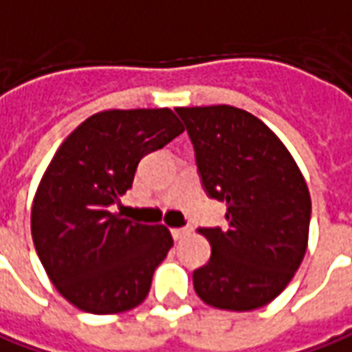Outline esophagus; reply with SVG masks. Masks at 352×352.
Returning <instances> with one entry per match:
<instances>
[{
  "label": "esophagus",
  "mask_w": 352,
  "mask_h": 352,
  "mask_svg": "<svg viewBox=\"0 0 352 352\" xmlns=\"http://www.w3.org/2000/svg\"><path fill=\"white\" fill-rule=\"evenodd\" d=\"M171 234H173L175 239H183V237L190 234V230H188V228H173V230H171Z\"/></svg>",
  "instance_id": "obj_1"
}]
</instances>
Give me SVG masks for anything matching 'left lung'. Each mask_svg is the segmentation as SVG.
<instances>
[{
	"label": "left lung",
	"mask_w": 352,
	"mask_h": 352,
	"mask_svg": "<svg viewBox=\"0 0 352 352\" xmlns=\"http://www.w3.org/2000/svg\"><path fill=\"white\" fill-rule=\"evenodd\" d=\"M197 153L202 185L224 200L230 228H202L212 245L192 273L199 298L249 311L285 290L306 255L311 199L292 153L257 116L230 104L177 107Z\"/></svg>",
	"instance_id": "left-lung-1"
}]
</instances>
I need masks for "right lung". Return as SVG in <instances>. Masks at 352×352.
I'll list each match as a JSON object with an SVG mask.
<instances>
[{
	"instance_id": "add662e5",
	"label": "right lung",
	"mask_w": 352,
	"mask_h": 352,
	"mask_svg": "<svg viewBox=\"0 0 352 352\" xmlns=\"http://www.w3.org/2000/svg\"><path fill=\"white\" fill-rule=\"evenodd\" d=\"M183 130L167 107L113 109L83 120L56 150L32 199L31 234L48 278L76 308L109 316L146 300L171 232L109 206L132 187L140 160Z\"/></svg>"
}]
</instances>
